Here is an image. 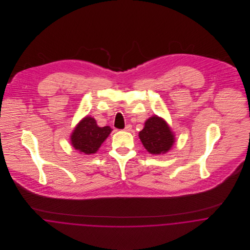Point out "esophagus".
Masks as SVG:
<instances>
[{
  "label": "esophagus",
  "instance_id": "esophagus-1",
  "mask_svg": "<svg viewBox=\"0 0 250 250\" xmlns=\"http://www.w3.org/2000/svg\"><path fill=\"white\" fill-rule=\"evenodd\" d=\"M124 130H125L126 132H130V131L132 130V125H131V124H128V125H126V127L124 128Z\"/></svg>",
  "mask_w": 250,
  "mask_h": 250
}]
</instances>
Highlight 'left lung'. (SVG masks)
Returning a JSON list of instances; mask_svg holds the SVG:
<instances>
[{
	"instance_id": "left-lung-1",
	"label": "left lung",
	"mask_w": 250,
	"mask_h": 250,
	"mask_svg": "<svg viewBox=\"0 0 250 250\" xmlns=\"http://www.w3.org/2000/svg\"><path fill=\"white\" fill-rule=\"evenodd\" d=\"M139 136L145 149L154 155L167 153L175 143L173 132L167 123L157 115L145 121Z\"/></svg>"
}]
</instances>
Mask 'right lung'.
<instances>
[{
    "label": "right lung",
    "mask_w": 250,
    "mask_h": 250,
    "mask_svg": "<svg viewBox=\"0 0 250 250\" xmlns=\"http://www.w3.org/2000/svg\"><path fill=\"white\" fill-rule=\"evenodd\" d=\"M110 132L111 128L109 126L99 127L94 118L85 116L78 123L72 133V145L83 154H94L106 141Z\"/></svg>",
    "instance_id": "add662e5"
}]
</instances>
